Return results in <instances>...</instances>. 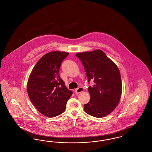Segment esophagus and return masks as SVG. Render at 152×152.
I'll return each mask as SVG.
<instances>
[{
  "mask_svg": "<svg viewBox=\"0 0 152 152\" xmlns=\"http://www.w3.org/2000/svg\"><path fill=\"white\" fill-rule=\"evenodd\" d=\"M84 88H82V87H80L79 88H77V89H75V94H80L81 92H83L84 91Z\"/></svg>",
  "mask_w": 152,
  "mask_h": 152,
  "instance_id": "1",
  "label": "esophagus"
}]
</instances>
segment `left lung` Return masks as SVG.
Instances as JSON below:
<instances>
[{
    "label": "left lung",
    "mask_w": 152,
    "mask_h": 152,
    "mask_svg": "<svg viewBox=\"0 0 152 152\" xmlns=\"http://www.w3.org/2000/svg\"><path fill=\"white\" fill-rule=\"evenodd\" d=\"M76 56L84 67L88 81L94 80L95 83L88 89L91 99L84 104L85 112L97 118L107 116L117 107L122 93L117 66L100 50L77 53Z\"/></svg>",
    "instance_id": "1"
}]
</instances>
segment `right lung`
Segmentation results:
<instances>
[{
  "instance_id": "right-lung-1",
  "label": "right lung",
  "mask_w": 152,
  "mask_h": 152,
  "mask_svg": "<svg viewBox=\"0 0 152 152\" xmlns=\"http://www.w3.org/2000/svg\"><path fill=\"white\" fill-rule=\"evenodd\" d=\"M68 55L60 51L46 53L37 62L29 75L27 82L29 99L46 117H53L63 113L72 94L58 75L61 64Z\"/></svg>"
}]
</instances>
